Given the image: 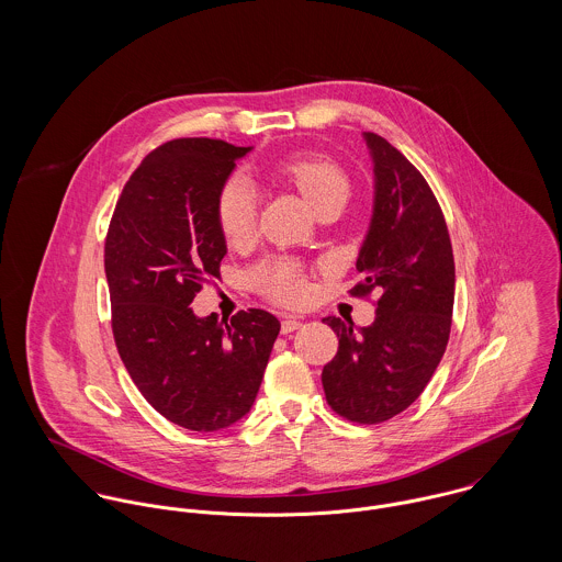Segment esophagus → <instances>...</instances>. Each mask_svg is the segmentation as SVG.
<instances>
[{
  "label": "esophagus",
  "instance_id": "obj_1",
  "mask_svg": "<svg viewBox=\"0 0 562 562\" xmlns=\"http://www.w3.org/2000/svg\"><path fill=\"white\" fill-rule=\"evenodd\" d=\"M301 326H303V322L299 321V318H283V322H281V333L288 335V333L299 330Z\"/></svg>",
  "mask_w": 562,
  "mask_h": 562
}]
</instances>
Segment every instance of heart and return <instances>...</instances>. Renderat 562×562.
Listing matches in <instances>:
<instances>
[{
    "label": "heart",
    "mask_w": 562,
    "mask_h": 562,
    "mask_svg": "<svg viewBox=\"0 0 562 562\" xmlns=\"http://www.w3.org/2000/svg\"><path fill=\"white\" fill-rule=\"evenodd\" d=\"M270 172L292 183L316 210L335 194H348L344 170L314 151H294L270 161ZM214 218L221 236L232 246H244L255 234L257 201L250 186L240 179H227L214 201ZM250 285L279 303H299L305 299V279L296 263L288 259H263L248 272Z\"/></svg>",
    "instance_id": "heart-1"
}]
</instances>
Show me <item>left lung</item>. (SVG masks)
Segmentation results:
<instances>
[{
    "label": "left lung",
    "mask_w": 562,
    "mask_h": 562,
    "mask_svg": "<svg viewBox=\"0 0 562 562\" xmlns=\"http://www.w3.org/2000/svg\"><path fill=\"white\" fill-rule=\"evenodd\" d=\"M363 138L374 161V212L357 257L363 281L350 294L379 290L381 299L370 326L324 318L339 348L322 370V387L341 417L381 424L417 401L446 352L454 257L443 212L422 172L379 134Z\"/></svg>",
    "instance_id": "8db88e82"
}]
</instances>
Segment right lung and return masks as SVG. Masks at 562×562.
<instances>
[{
    "instance_id": "add662e5",
    "label": "right lung",
    "mask_w": 562,
    "mask_h": 562,
    "mask_svg": "<svg viewBox=\"0 0 562 562\" xmlns=\"http://www.w3.org/2000/svg\"><path fill=\"white\" fill-rule=\"evenodd\" d=\"M250 147L177 138L125 183L105 238V279L119 355L147 402L196 432L241 419L259 392L279 321L263 310L232 322L194 316L203 283L221 279L227 241L214 201Z\"/></svg>"
}]
</instances>
